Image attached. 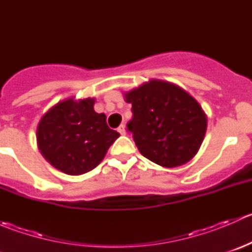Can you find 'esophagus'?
<instances>
[{"label":"esophagus","mask_w":252,"mask_h":252,"mask_svg":"<svg viewBox=\"0 0 252 252\" xmlns=\"http://www.w3.org/2000/svg\"><path fill=\"white\" fill-rule=\"evenodd\" d=\"M117 130L119 131V134L124 135V134H126V126H124V124H121V126H118V129H117Z\"/></svg>","instance_id":"obj_1"}]
</instances>
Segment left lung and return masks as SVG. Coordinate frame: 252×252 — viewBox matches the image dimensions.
<instances>
[{
    "mask_svg": "<svg viewBox=\"0 0 252 252\" xmlns=\"http://www.w3.org/2000/svg\"><path fill=\"white\" fill-rule=\"evenodd\" d=\"M126 101L133 112L126 126L142 156L173 168L196 155L207 118L187 91L167 81L151 80L126 93Z\"/></svg>",
    "mask_w": 252,
    "mask_h": 252,
    "instance_id": "1",
    "label": "left lung"
}]
</instances>
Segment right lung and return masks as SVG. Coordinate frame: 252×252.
Returning a JSON list of instances; mask_svg holds the SVG:
<instances>
[{"label": "right lung", "mask_w": 252, "mask_h": 252, "mask_svg": "<svg viewBox=\"0 0 252 252\" xmlns=\"http://www.w3.org/2000/svg\"><path fill=\"white\" fill-rule=\"evenodd\" d=\"M94 98L62 101L37 126L36 140L42 156L63 173L93 171L119 136L107 126L105 114L94 111Z\"/></svg>", "instance_id": "right-lung-1"}]
</instances>
